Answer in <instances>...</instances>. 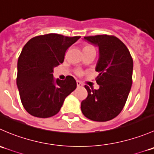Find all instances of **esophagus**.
Instances as JSON below:
<instances>
[{"instance_id": "1", "label": "esophagus", "mask_w": 154, "mask_h": 154, "mask_svg": "<svg viewBox=\"0 0 154 154\" xmlns=\"http://www.w3.org/2000/svg\"><path fill=\"white\" fill-rule=\"evenodd\" d=\"M77 87H82L83 86V84L81 83V82L79 81V80H77Z\"/></svg>"}]
</instances>
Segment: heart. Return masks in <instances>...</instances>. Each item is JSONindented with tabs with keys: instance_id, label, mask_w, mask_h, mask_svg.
I'll use <instances>...</instances> for the list:
<instances>
[{
	"instance_id": "heart-1",
	"label": "heart",
	"mask_w": 154,
	"mask_h": 154,
	"mask_svg": "<svg viewBox=\"0 0 154 154\" xmlns=\"http://www.w3.org/2000/svg\"><path fill=\"white\" fill-rule=\"evenodd\" d=\"M92 48H94L92 47V46L89 45H86L83 46V50L92 49ZM83 73H84V72H83V71H82L81 69H80V68H77V69H76V70H75V74H77V75H78V76H81V75H83Z\"/></svg>"
}]
</instances>
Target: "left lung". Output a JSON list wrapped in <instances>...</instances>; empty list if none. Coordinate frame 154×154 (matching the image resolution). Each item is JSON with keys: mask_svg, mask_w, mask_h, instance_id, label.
Here are the masks:
<instances>
[{"mask_svg": "<svg viewBox=\"0 0 154 154\" xmlns=\"http://www.w3.org/2000/svg\"><path fill=\"white\" fill-rule=\"evenodd\" d=\"M99 48L96 82L94 89L85 86L88 96L81 102L83 114L91 121L107 122L116 118L125 106L133 83V62L126 45L114 35L85 36Z\"/></svg>", "mask_w": 154, "mask_h": 154, "instance_id": "1", "label": "left lung"}]
</instances>
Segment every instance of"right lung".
<instances>
[{"instance_id": "right-lung-1", "label": "right lung", "mask_w": 154, "mask_h": 154, "mask_svg": "<svg viewBox=\"0 0 154 154\" xmlns=\"http://www.w3.org/2000/svg\"><path fill=\"white\" fill-rule=\"evenodd\" d=\"M80 38L49 33L33 37L24 46L18 57L16 83L23 106L31 116H55L76 88L74 77L55 80L53 72L63 63L68 48Z\"/></svg>"}]
</instances>
